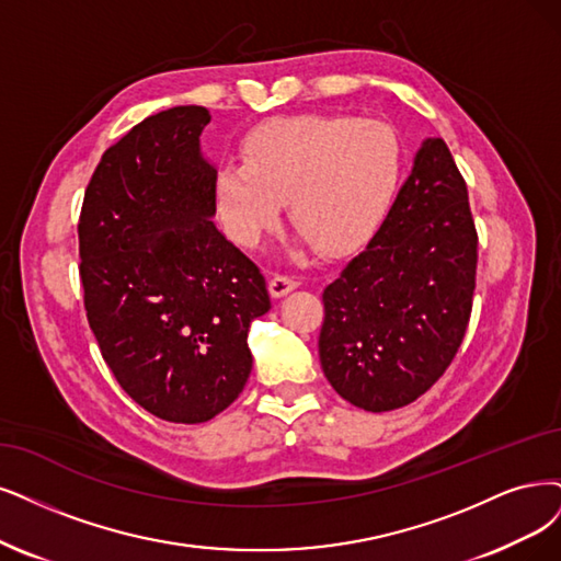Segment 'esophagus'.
Here are the masks:
<instances>
[{
  "label": "esophagus",
  "instance_id": "34e87169",
  "mask_svg": "<svg viewBox=\"0 0 561 561\" xmlns=\"http://www.w3.org/2000/svg\"><path fill=\"white\" fill-rule=\"evenodd\" d=\"M298 286H300V282L296 277H288V275H275L267 284L270 296H273V298H282L286 294H291L294 288H298Z\"/></svg>",
  "mask_w": 561,
  "mask_h": 561
}]
</instances>
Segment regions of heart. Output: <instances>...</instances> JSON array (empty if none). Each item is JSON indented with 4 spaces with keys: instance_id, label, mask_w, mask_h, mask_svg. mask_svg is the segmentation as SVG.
I'll list each match as a JSON object with an SVG mask.
<instances>
[{
    "instance_id": "heart-1",
    "label": "heart",
    "mask_w": 561,
    "mask_h": 561,
    "mask_svg": "<svg viewBox=\"0 0 561 561\" xmlns=\"http://www.w3.org/2000/svg\"><path fill=\"white\" fill-rule=\"evenodd\" d=\"M215 173L226 233L256 244L282 217L323 254L360 247L383 221L404 165L400 134L381 119L307 113L259 124Z\"/></svg>"
}]
</instances>
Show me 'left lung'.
<instances>
[{
	"label": "left lung",
	"instance_id": "obj_1",
	"mask_svg": "<svg viewBox=\"0 0 561 561\" xmlns=\"http://www.w3.org/2000/svg\"><path fill=\"white\" fill-rule=\"evenodd\" d=\"M479 236L442 138L423 140L379 231L323 288L319 358L340 396L392 411L427 392L465 340Z\"/></svg>",
	"mask_w": 561,
	"mask_h": 561
}]
</instances>
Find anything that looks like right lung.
<instances>
[{
	"label": "right lung",
	"instance_id": "obj_1",
	"mask_svg": "<svg viewBox=\"0 0 561 561\" xmlns=\"http://www.w3.org/2000/svg\"><path fill=\"white\" fill-rule=\"evenodd\" d=\"M203 106L145 117L103 152L78 242L85 309L127 396L169 423H205L252 371L249 323L265 277L213 221L217 169L201 154Z\"/></svg>",
	"mask_w": 561,
	"mask_h": 561
}]
</instances>
